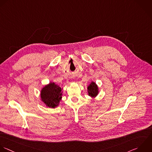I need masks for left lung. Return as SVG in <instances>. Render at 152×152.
Returning <instances> with one entry per match:
<instances>
[{"label": "left lung", "mask_w": 152, "mask_h": 152, "mask_svg": "<svg viewBox=\"0 0 152 152\" xmlns=\"http://www.w3.org/2000/svg\"><path fill=\"white\" fill-rule=\"evenodd\" d=\"M87 92H88V95L92 99H94L97 96V95L99 92V88L98 85L95 82L92 81L91 83L89 85H88Z\"/></svg>", "instance_id": "left-lung-1"}]
</instances>
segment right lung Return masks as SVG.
Returning <instances> with one entry per match:
<instances>
[{
    "label": "right lung",
    "mask_w": 152,
    "mask_h": 152,
    "mask_svg": "<svg viewBox=\"0 0 152 152\" xmlns=\"http://www.w3.org/2000/svg\"><path fill=\"white\" fill-rule=\"evenodd\" d=\"M63 88L54 82H50L45 85L40 91L41 101L48 107L55 108L57 107L62 99Z\"/></svg>",
    "instance_id": "1"
}]
</instances>
